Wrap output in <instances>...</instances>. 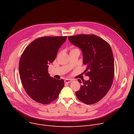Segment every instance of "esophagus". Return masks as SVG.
Instances as JSON below:
<instances>
[{
  "label": "esophagus",
  "instance_id": "obj_1",
  "mask_svg": "<svg viewBox=\"0 0 134 134\" xmlns=\"http://www.w3.org/2000/svg\"><path fill=\"white\" fill-rule=\"evenodd\" d=\"M73 81V80H72V79H66L65 80V82H66V83H70V82H72Z\"/></svg>",
  "mask_w": 134,
  "mask_h": 134
}]
</instances>
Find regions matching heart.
<instances>
[{
  "instance_id": "1",
  "label": "heart",
  "mask_w": 134,
  "mask_h": 134,
  "mask_svg": "<svg viewBox=\"0 0 134 134\" xmlns=\"http://www.w3.org/2000/svg\"><path fill=\"white\" fill-rule=\"evenodd\" d=\"M77 49V48H74L73 49ZM73 49H72V50H73Z\"/></svg>"
}]
</instances>
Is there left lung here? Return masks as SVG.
I'll list each match as a JSON object with an SVG mask.
<instances>
[{
  "mask_svg": "<svg viewBox=\"0 0 134 134\" xmlns=\"http://www.w3.org/2000/svg\"><path fill=\"white\" fill-rule=\"evenodd\" d=\"M68 39L81 49L83 63L87 66L85 75L90 76L88 80H82L75 94L86 104L96 103L107 94L113 83L115 66L111 48L106 41L95 35H78ZM78 81L82 82L80 79Z\"/></svg>",
  "mask_w": 134,
  "mask_h": 134,
  "instance_id": "obj_1",
  "label": "left lung"
}]
</instances>
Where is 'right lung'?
<instances>
[{
	"label": "right lung",
	"instance_id": "1",
	"mask_svg": "<svg viewBox=\"0 0 134 134\" xmlns=\"http://www.w3.org/2000/svg\"><path fill=\"white\" fill-rule=\"evenodd\" d=\"M67 36H45L32 41L23 52L19 73L25 92L31 99L48 104L57 99L64 87V80L48 74V64L56 58L59 49Z\"/></svg>",
	"mask_w": 134,
	"mask_h": 134
}]
</instances>
